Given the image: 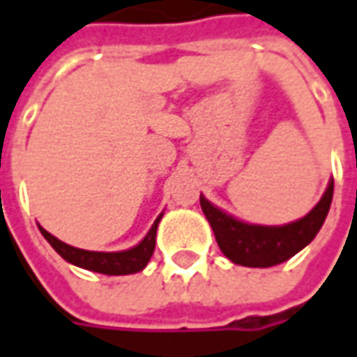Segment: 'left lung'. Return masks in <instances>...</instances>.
<instances>
[{"mask_svg": "<svg viewBox=\"0 0 357 357\" xmlns=\"http://www.w3.org/2000/svg\"><path fill=\"white\" fill-rule=\"evenodd\" d=\"M334 195V181L330 179L322 199L314 205V209L298 221L287 225H251L221 211L205 197H199L202 209L209 225L215 233L217 245L231 263L266 268L289 261L296 252L302 251L316 233L324 225V219L330 211V203Z\"/></svg>", "mask_w": 357, "mask_h": 357, "instance_id": "8db88e82", "label": "left lung"}]
</instances>
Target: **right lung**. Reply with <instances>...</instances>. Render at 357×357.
Returning a JSON list of instances; mask_svg holds the SVG:
<instances>
[{
	"label": "right lung",
	"instance_id": "add662e5",
	"mask_svg": "<svg viewBox=\"0 0 357 357\" xmlns=\"http://www.w3.org/2000/svg\"><path fill=\"white\" fill-rule=\"evenodd\" d=\"M162 215L164 213L158 215L152 229L148 231V235L136 247H132L128 251L118 252H98L77 249V247H70L67 243L53 237L43 227H39V231H41V235H43L45 239L51 243V247L70 264H77L80 268H86V271H93V273H102V275H132V273H140L142 268L148 264V261L152 259L155 249V231H158V223H160Z\"/></svg>",
	"mask_w": 357,
	"mask_h": 357
}]
</instances>
